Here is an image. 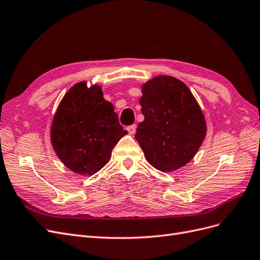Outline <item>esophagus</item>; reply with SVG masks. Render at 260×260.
<instances>
[{
	"label": "esophagus",
	"instance_id": "34e87169",
	"mask_svg": "<svg viewBox=\"0 0 260 260\" xmlns=\"http://www.w3.org/2000/svg\"><path fill=\"white\" fill-rule=\"evenodd\" d=\"M127 132L129 133V135H134V134L136 133V129H137V126H136V124H134V125H131V126H127Z\"/></svg>",
	"mask_w": 260,
	"mask_h": 260
}]
</instances>
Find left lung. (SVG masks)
I'll return each mask as SVG.
<instances>
[{"label": "left lung", "instance_id": "8db88e82", "mask_svg": "<svg viewBox=\"0 0 260 260\" xmlns=\"http://www.w3.org/2000/svg\"><path fill=\"white\" fill-rule=\"evenodd\" d=\"M141 112L136 140L150 165L171 172L186 165L207 134L205 114L187 85L160 75L141 86Z\"/></svg>", "mask_w": 260, "mask_h": 260}]
</instances>
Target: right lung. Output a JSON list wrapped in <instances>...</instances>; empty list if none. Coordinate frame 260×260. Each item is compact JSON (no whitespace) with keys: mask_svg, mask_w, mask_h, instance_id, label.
I'll list each match as a JSON object with an SVG mask.
<instances>
[{"mask_svg":"<svg viewBox=\"0 0 260 260\" xmlns=\"http://www.w3.org/2000/svg\"><path fill=\"white\" fill-rule=\"evenodd\" d=\"M127 134L102 86L74 84L53 115L50 139L57 157L75 174L93 176L111 157L117 142Z\"/></svg>","mask_w":260,"mask_h":260,"instance_id":"obj_1","label":"right lung"}]
</instances>
